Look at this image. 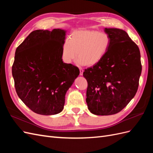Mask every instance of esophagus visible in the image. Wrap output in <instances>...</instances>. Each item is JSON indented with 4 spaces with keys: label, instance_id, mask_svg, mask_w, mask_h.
I'll list each match as a JSON object with an SVG mask.
<instances>
[{
    "label": "esophagus",
    "instance_id": "34e87169",
    "mask_svg": "<svg viewBox=\"0 0 153 153\" xmlns=\"http://www.w3.org/2000/svg\"><path fill=\"white\" fill-rule=\"evenodd\" d=\"M80 69V75H83V73H84V69H83L82 68H79Z\"/></svg>",
    "mask_w": 153,
    "mask_h": 153
}]
</instances>
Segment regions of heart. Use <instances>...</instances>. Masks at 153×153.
I'll use <instances>...</instances> for the list:
<instances>
[{"label":"heart","instance_id":"heart-1","mask_svg":"<svg viewBox=\"0 0 153 153\" xmlns=\"http://www.w3.org/2000/svg\"><path fill=\"white\" fill-rule=\"evenodd\" d=\"M110 43V37L105 32L75 30L71 32L70 38L64 41L62 59L64 62L69 64L77 57L79 65L94 66L104 58Z\"/></svg>","mask_w":153,"mask_h":153}]
</instances>
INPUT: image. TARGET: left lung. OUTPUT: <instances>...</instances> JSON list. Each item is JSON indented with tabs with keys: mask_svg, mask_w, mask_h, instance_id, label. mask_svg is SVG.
<instances>
[{
	"mask_svg": "<svg viewBox=\"0 0 153 153\" xmlns=\"http://www.w3.org/2000/svg\"><path fill=\"white\" fill-rule=\"evenodd\" d=\"M105 32L111 39L107 53L83 73L88 83V109L97 115L121 111L136 94L142 72L139 48L127 32L115 28Z\"/></svg>",
	"mask_w": 153,
	"mask_h": 153,
	"instance_id": "1",
	"label": "left lung"
}]
</instances>
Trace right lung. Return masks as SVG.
Returning <instances> with one entry per match:
<instances>
[{
  "instance_id": "right-lung-1",
  "label": "right lung",
  "mask_w": 153,
  "mask_h": 153,
  "mask_svg": "<svg viewBox=\"0 0 153 153\" xmlns=\"http://www.w3.org/2000/svg\"><path fill=\"white\" fill-rule=\"evenodd\" d=\"M65 30L32 31L18 46L12 66L16 93L34 112L45 115L62 112L65 95L80 71L64 63Z\"/></svg>"
}]
</instances>
